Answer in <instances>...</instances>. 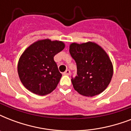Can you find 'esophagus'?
Listing matches in <instances>:
<instances>
[{"label":"esophagus","mask_w":131,"mask_h":131,"mask_svg":"<svg viewBox=\"0 0 131 131\" xmlns=\"http://www.w3.org/2000/svg\"><path fill=\"white\" fill-rule=\"evenodd\" d=\"M70 74H71V71L69 69L66 70L65 72L63 73V75H69Z\"/></svg>","instance_id":"34e87169"}]
</instances>
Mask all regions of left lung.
<instances>
[{
	"instance_id": "obj_1",
	"label": "left lung",
	"mask_w": 131,
	"mask_h": 131,
	"mask_svg": "<svg viewBox=\"0 0 131 131\" xmlns=\"http://www.w3.org/2000/svg\"><path fill=\"white\" fill-rule=\"evenodd\" d=\"M69 52L77 64L78 75L71 78L74 89L86 96L103 92L113 76V65L105 50L92 42L73 43Z\"/></svg>"
}]
</instances>
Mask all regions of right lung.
Wrapping results in <instances>:
<instances>
[{
    "label": "right lung",
    "mask_w": 131,
    "mask_h": 131,
    "mask_svg": "<svg viewBox=\"0 0 131 131\" xmlns=\"http://www.w3.org/2000/svg\"><path fill=\"white\" fill-rule=\"evenodd\" d=\"M64 48L63 42L44 39L34 43L24 51L18 62L17 72L26 89L40 96L55 89L62 74L53 57Z\"/></svg>",
    "instance_id": "1"
}]
</instances>
